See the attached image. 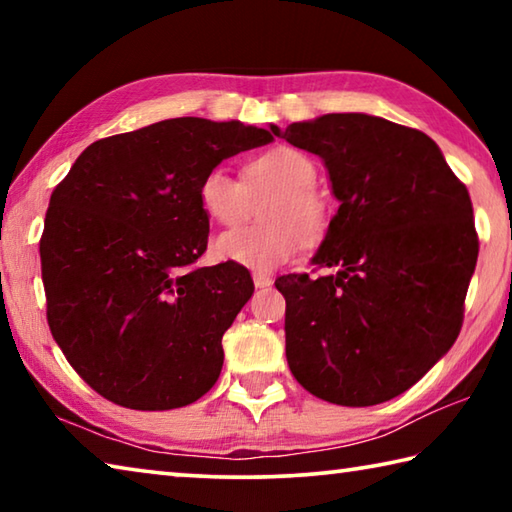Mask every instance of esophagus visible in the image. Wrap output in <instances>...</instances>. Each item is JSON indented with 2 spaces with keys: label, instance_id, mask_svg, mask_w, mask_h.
<instances>
[{
  "label": "esophagus",
  "instance_id": "1",
  "mask_svg": "<svg viewBox=\"0 0 512 512\" xmlns=\"http://www.w3.org/2000/svg\"><path fill=\"white\" fill-rule=\"evenodd\" d=\"M253 282H255L257 289H264V287H271L273 277L271 275H264V273H253Z\"/></svg>",
  "mask_w": 512,
  "mask_h": 512
}]
</instances>
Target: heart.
<instances>
[{"instance_id":"obj_1","label":"heart","mask_w":512,"mask_h":512,"mask_svg":"<svg viewBox=\"0 0 512 512\" xmlns=\"http://www.w3.org/2000/svg\"><path fill=\"white\" fill-rule=\"evenodd\" d=\"M244 183L228 169L214 167L198 187L207 219L219 225H237L253 210V198H266L264 223L244 225L216 237L214 250L225 262L268 273L287 264L305 244L327 228V207L314 192L316 162L293 146H275L244 164Z\"/></svg>"}]
</instances>
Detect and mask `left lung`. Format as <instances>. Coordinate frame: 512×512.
<instances>
[{"instance_id":"obj_1","label":"left lung","mask_w":512,"mask_h":512,"mask_svg":"<svg viewBox=\"0 0 512 512\" xmlns=\"http://www.w3.org/2000/svg\"><path fill=\"white\" fill-rule=\"evenodd\" d=\"M271 131L318 155L339 201L311 264L282 275L287 361L341 406L393 400L452 348L479 239L472 201L438 144L415 128L332 112Z\"/></svg>"}]
</instances>
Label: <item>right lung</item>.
<instances>
[{"instance_id":"1","label":"right lung","mask_w":512,"mask_h":512,"mask_svg":"<svg viewBox=\"0 0 512 512\" xmlns=\"http://www.w3.org/2000/svg\"><path fill=\"white\" fill-rule=\"evenodd\" d=\"M268 142L241 121L164 119L90 144L54 189L40 239L49 329L106 400L180 409L219 379L221 339L255 287L239 264L189 268L210 232L198 187Z\"/></svg>"}]
</instances>
